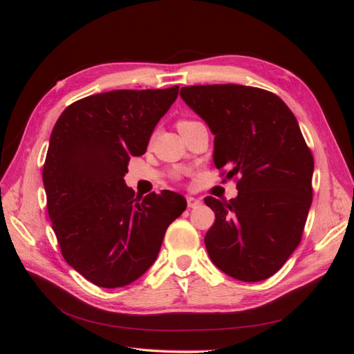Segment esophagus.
<instances>
[{
	"label": "esophagus",
	"instance_id": "obj_1",
	"mask_svg": "<svg viewBox=\"0 0 354 354\" xmlns=\"http://www.w3.org/2000/svg\"><path fill=\"white\" fill-rule=\"evenodd\" d=\"M186 199H187V207L189 208H198L201 205V201L194 198V196H187Z\"/></svg>",
	"mask_w": 354,
	"mask_h": 354
}]
</instances>
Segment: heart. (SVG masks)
Wrapping results in <instances>:
<instances>
[{"instance_id": "b5f03b06", "label": "heart", "mask_w": 354, "mask_h": 354, "mask_svg": "<svg viewBox=\"0 0 354 354\" xmlns=\"http://www.w3.org/2000/svg\"><path fill=\"white\" fill-rule=\"evenodd\" d=\"M192 122H195V121H192V120H180V121L177 122V128L180 130V128H183V127H186V125H189V124H192Z\"/></svg>"}]
</instances>
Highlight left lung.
<instances>
[{
	"instance_id": "1",
	"label": "left lung",
	"mask_w": 354,
	"mask_h": 354,
	"mask_svg": "<svg viewBox=\"0 0 354 354\" xmlns=\"http://www.w3.org/2000/svg\"><path fill=\"white\" fill-rule=\"evenodd\" d=\"M209 127L214 164L238 196L205 198L216 221L205 234L211 261L243 282L273 276L301 242L313 201L315 160L291 109L274 93L238 84L181 87Z\"/></svg>"
}]
</instances>
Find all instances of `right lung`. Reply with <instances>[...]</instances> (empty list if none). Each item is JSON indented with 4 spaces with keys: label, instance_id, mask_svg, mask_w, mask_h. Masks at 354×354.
<instances>
[{
    "label": "right lung",
    "instance_id": "obj_1",
    "mask_svg": "<svg viewBox=\"0 0 354 354\" xmlns=\"http://www.w3.org/2000/svg\"><path fill=\"white\" fill-rule=\"evenodd\" d=\"M177 95L178 85L93 94L69 104L53 128L42 168L48 216L63 259L94 285L138 279L186 209L174 192L138 198L124 180Z\"/></svg>",
    "mask_w": 354,
    "mask_h": 354
}]
</instances>
